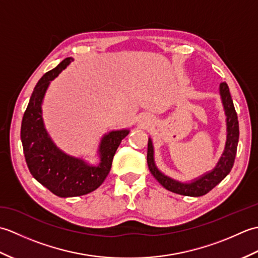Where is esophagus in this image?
I'll return each instance as SVG.
<instances>
[{
    "label": "esophagus",
    "mask_w": 258,
    "mask_h": 258,
    "mask_svg": "<svg viewBox=\"0 0 258 258\" xmlns=\"http://www.w3.org/2000/svg\"><path fill=\"white\" fill-rule=\"evenodd\" d=\"M142 122H143V123H147V122H149V119H143V120H142Z\"/></svg>",
    "instance_id": "obj_1"
}]
</instances>
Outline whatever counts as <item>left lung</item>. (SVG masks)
I'll list each match as a JSON object with an SVG mask.
<instances>
[{
  "label": "left lung",
  "mask_w": 258,
  "mask_h": 258,
  "mask_svg": "<svg viewBox=\"0 0 258 258\" xmlns=\"http://www.w3.org/2000/svg\"><path fill=\"white\" fill-rule=\"evenodd\" d=\"M220 95L226 116V142L222 156L212 171L186 183L167 176L156 166L154 158V146H153L152 139H149V144H147V165H149L153 176L157 179V182L166 189L173 191V193L191 197L203 196L212 190L217 184H220L231 172L234 165L235 156H236L239 138L238 119L231 93H229V89L225 82L220 84Z\"/></svg>",
  "instance_id": "1"
}]
</instances>
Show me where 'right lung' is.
<instances>
[{
  "label": "right lung",
  "mask_w": 258,
  "mask_h": 258,
  "mask_svg": "<svg viewBox=\"0 0 258 258\" xmlns=\"http://www.w3.org/2000/svg\"><path fill=\"white\" fill-rule=\"evenodd\" d=\"M67 57L37 82L21 125V141L32 176L59 197L89 194L101 186L111 171L113 157L130 130L111 131L103 135L97 150V164L72 156L58 149L45 128L42 104L51 82L73 62Z\"/></svg>",
  "instance_id": "1"
}]
</instances>
